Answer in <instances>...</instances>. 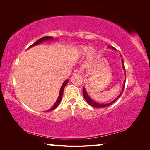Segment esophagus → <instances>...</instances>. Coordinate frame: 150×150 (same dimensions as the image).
I'll return each instance as SVG.
<instances>
[{
    "label": "esophagus",
    "mask_w": 150,
    "mask_h": 150,
    "mask_svg": "<svg viewBox=\"0 0 150 150\" xmlns=\"http://www.w3.org/2000/svg\"><path fill=\"white\" fill-rule=\"evenodd\" d=\"M81 74V72H80V71H79V70H75L74 71V72H73V75L74 76H79V75H80Z\"/></svg>",
    "instance_id": "esophagus-1"
}]
</instances>
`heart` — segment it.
<instances>
[{"label":"heart","mask_w":150,"mask_h":150,"mask_svg":"<svg viewBox=\"0 0 150 150\" xmlns=\"http://www.w3.org/2000/svg\"><path fill=\"white\" fill-rule=\"evenodd\" d=\"M78 52L80 55H84L85 54L87 53L88 56L89 57H93L95 54H96V51L93 48H89L86 46H80L78 48Z\"/></svg>","instance_id":"heart-1"}]
</instances>
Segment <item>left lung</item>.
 I'll return each mask as SVG.
<instances>
[{
  "instance_id": "1",
  "label": "left lung",
  "mask_w": 150,
  "mask_h": 150,
  "mask_svg": "<svg viewBox=\"0 0 150 150\" xmlns=\"http://www.w3.org/2000/svg\"><path fill=\"white\" fill-rule=\"evenodd\" d=\"M108 48H112V49L116 50V49H115V47H113L110 46H108ZM121 57H122L121 55ZM122 67H123V69H124L125 71V66H124V61H123V59H122ZM125 80H126V79H125ZM125 82H124V84H123V87H122V89L121 93H120V94L119 95V96H117V97L115 99V100H113L112 102H111V103H106V104H102V103H97V102L94 101L93 100V99L89 96V95L88 94L87 92H86L85 88L84 87V88H83V96H84V99H85V100L86 101V102H87V103L89 104V105H91V106L94 107V108H104V107H106V106H110L111 104H112V103H114L117 100V99L119 98V97L121 96V95L122 94V91H123L124 88H125Z\"/></svg>"
}]
</instances>
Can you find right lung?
<instances>
[{
    "label": "right lung",
    "mask_w": 150,
    "mask_h": 150,
    "mask_svg": "<svg viewBox=\"0 0 150 150\" xmlns=\"http://www.w3.org/2000/svg\"><path fill=\"white\" fill-rule=\"evenodd\" d=\"M53 38H54L53 37H50V36H45V37H43V38H42L39 39L38 40V41H36V42H35V43H34L33 44H32L30 47H28V49L30 48V47H33V46H36V45H38V44H40V43L44 42V41H46V40H53ZM68 81H69V80L67 79V80H66V81H64V83H63V84H62V86H61V89H60V92H59V97H58V98H57V100L56 101V102L55 103V104H54L53 106H52V108H50L49 110H48L47 111H46V112L51 111L54 110V109L56 108L58 106L59 104V103H61V99H62V95H63V91H64V88H65L66 85L67 84Z\"/></svg>",
    "instance_id": "right-lung-1"
}]
</instances>
